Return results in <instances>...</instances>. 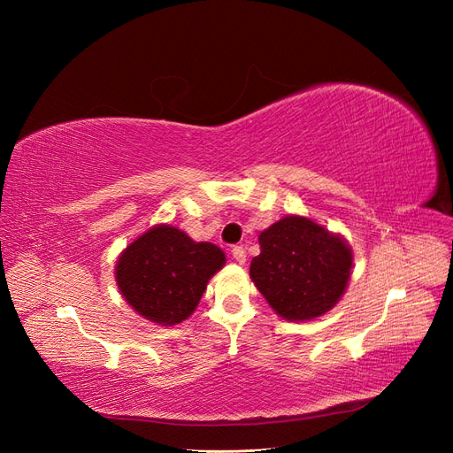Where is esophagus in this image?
<instances>
[{"mask_svg": "<svg viewBox=\"0 0 453 453\" xmlns=\"http://www.w3.org/2000/svg\"><path fill=\"white\" fill-rule=\"evenodd\" d=\"M232 257H234V260L236 263H240V265H243L245 263V250H243V245H234V248H232Z\"/></svg>", "mask_w": 453, "mask_h": 453, "instance_id": "esophagus-1", "label": "esophagus"}]
</instances>
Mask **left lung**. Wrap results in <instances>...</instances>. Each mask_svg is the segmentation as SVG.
<instances>
[{"mask_svg": "<svg viewBox=\"0 0 453 453\" xmlns=\"http://www.w3.org/2000/svg\"><path fill=\"white\" fill-rule=\"evenodd\" d=\"M251 280L281 318L308 321L331 310L351 273L348 243L306 217H285L258 236Z\"/></svg>", "mask_w": 453, "mask_h": 453, "instance_id": "obj_1", "label": "left lung"}]
</instances>
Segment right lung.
Listing matches in <instances>:
<instances>
[{
    "label": "right lung",
    "mask_w": 453,
    "mask_h": 453,
    "mask_svg": "<svg viewBox=\"0 0 453 453\" xmlns=\"http://www.w3.org/2000/svg\"><path fill=\"white\" fill-rule=\"evenodd\" d=\"M225 265L213 243H196L185 232L160 225L145 232L117 263L119 289L128 304L158 325L185 321L198 306L205 283Z\"/></svg>",
    "instance_id": "add662e5"
}]
</instances>
